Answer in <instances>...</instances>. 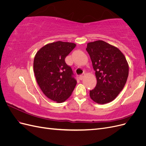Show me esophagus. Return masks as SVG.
Here are the masks:
<instances>
[{
    "label": "esophagus",
    "mask_w": 146,
    "mask_h": 146,
    "mask_svg": "<svg viewBox=\"0 0 146 146\" xmlns=\"http://www.w3.org/2000/svg\"><path fill=\"white\" fill-rule=\"evenodd\" d=\"M84 76H85V73H83V74L80 75V76H79V78H80V80H82V79L83 78V77H84Z\"/></svg>",
    "instance_id": "obj_1"
}]
</instances>
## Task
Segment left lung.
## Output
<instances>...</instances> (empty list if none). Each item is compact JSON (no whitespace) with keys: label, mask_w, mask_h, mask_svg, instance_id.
<instances>
[{"label":"left lung","mask_w":146,"mask_h":146,"mask_svg":"<svg viewBox=\"0 0 146 146\" xmlns=\"http://www.w3.org/2000/svg\"><path fill=\"white\" fill-rule=\"evenodd\" d=\"M86 50L97 78L96 86L90 91V98L97 104L109 103L124 87L129 76V64L118 48L104 41L88 42Z\"/></svg>","instance_id":"left-lung-1"}]
</instances>
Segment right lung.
<instances>
[{
  "instance_id": "obj_1",
  "label": "right lung",
  "mask_w": 146,
  "mask_h": 146,
  "mask_svg": "<svg viewBox=\"0 0 146 146\" xmlns=\"http://www.w3.org/2000/svg\"><path fill=\"white\" fill-rule=\"evenodd\" d=\"M72 42L56 41L41 47L35 55L33 70L41 91L48 99L62 103L72 94L77 81L65 58L76 47Z\"/></svg>"
}]
</instances>
